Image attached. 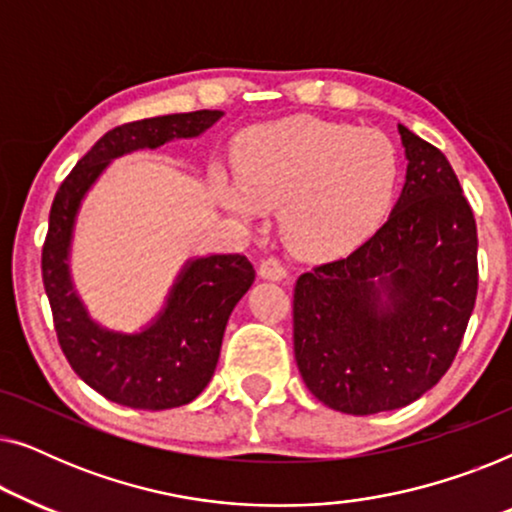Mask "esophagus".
<instances>
[{
    "label": "esophagus",
    "mask_w": 512,
    "mask_h": 512,
    "mask_svg": "<svg viewBox=\"0 0 512 512\" xmlns=\"http://www.w3.org/2000/svg\"><path fill=\"white\" fill-rule=\"evenodd\" d=\"M258 275L263 279H270V282H282V279L289 277V272H286V268L277 261V258H265V261L258 265Z\"/></svg>",
    "instance_id": "obj_1"
}]
</instances>
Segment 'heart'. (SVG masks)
I'll use <instances>...</instances> for the list:
<instances>
[{"instance_id": "obj_1", "label": "heart", "mask_w": 512, "mask_h": 512, "mask_svg": "<svg viewBox=\"0 0 512 512\" xmlns=\"http://www.w3.org/2000/svg\"><path fill=\"white\" fill-rule=\"evenodd\" d=\"M237 177H219L223 207L244 221L279 205L284 242L303 256H333L366 237L394 200L398 156L382 132L293 116L247 132Z\"/></svg>"}]
</instances>
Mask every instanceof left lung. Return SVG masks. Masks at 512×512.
I'll list each match as a JSON object with an SVG mask.
<instances>
[{"label":"left lung","instance_id":"left-lung-1","mask_svg":"<svg viewBox=\"0 0 512 512\" xmlns=\"http://www.w3.org/2000/svg\"><path fill=\"white\" fill-rule=\"evenodd\" d=\"M405 184L389 219L340 261L298 277L293 352L328 408H405L452 366L478 293V233L452 165L398 125Z\"/></svg>","mask_w":512,"mask_h":512}]
</instances>
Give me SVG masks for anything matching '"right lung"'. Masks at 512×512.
Instances as JSON below:
<instances>
[{"label": "right lung", "mask_w": 512, "mask_h": 512, "mask_svg": "<svg viewBox=\"0 0 512 512\" xmlns=\"http://www.w3.org/2000/svg\"><path fill=\"white\" fill-rule=\"evenodd\" d=\"M223 111L144 118L109 130L83 156L55 193L41 275L60 347L88 387L135 410H170L191 403L212 380L233 307L254 284V265L242 254L195 256L181 265L165 303L135 333L90 317L74 289L72 242L81 205L116 158L158 149L207 132Z\"/></svg>", "instance_id": "right-lung-1"}]
</instances>
